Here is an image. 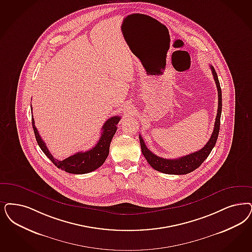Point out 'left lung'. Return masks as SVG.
I'll return each mask as SVG.
<instances>
[{
  "label": "left lung",
  "instance_id": "left-lung-1",
  "mask_svg": "<svg viewBox=\"0 0 252 252\" xmlns=\"http://www.w3.org/2000/svg\"><path fill=\"white\" fill-rule=\"evenodd\" d=\"M210 69L212 71V74H213L218 89V96H219L218 112L212 135L208 140V143L204 147L200 149L199 151L190 154V155H187L185 157H180L177 159H165V158L157 157L155 154H153L146 147L144 140L139 135V142H140L141 152H142L144 157L146 158L148 163L157 171L162 172V173L172 174V175H184V174L190 173L202 165V163L208 158L212 149L215 146L218 136H219V131H220L222 103H221V89H220V82L218 79L217 72L212 66H210Z\"/></svg>",
  "mask_w": 252,
  "mask_h": 252
}]
</instances>
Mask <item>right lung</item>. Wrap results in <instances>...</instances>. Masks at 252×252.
<instances>
[{"label":"right lung","instance_id":"add662e5","mask_svg":"<svg viewBox=\"0 0 252 252\" xmlns=\"http://www.w3.org/2000/svg\"><path fill=\"white\" fill-rule=\"evenodd\" d=\"M121 119L120 116H113L105 122L102 126L101 136L98 139L97 143L94 147L87 152H79L77 154L68 157L62 161L54 158L48 149L46 147L44 140L41 138L39 132L35 126L33 116H32V127L34 131L35 138L38 145L44 152V155L48 157L58 168L64 170L68 173L86 174L92 172L98 168L100 165H103L106 158L109 156L110 144L113 138V135L117 130V124Z\"/></svg>","mask_w":252,"mask_h":252}]
</instances>
